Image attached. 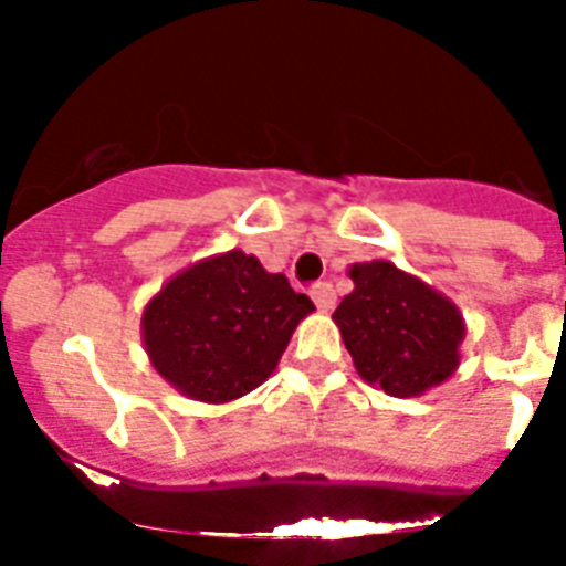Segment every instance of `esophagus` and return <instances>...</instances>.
I'll use <instances>...</instances> for the list:
<instances>
[{
    "instance_id": "esophagus-1",
    "label": "esophagus",
    "mask_w": 566,
    "mask_h": 566,
    "mask_svg": "<svg viewBox=\"0 0 566 566\" xmlns=\"http://www.w3.org/2000/svg\"><path fill=\"white\" fill-rule=\"evenodd\" d=\"M311 296H313V302H316V307H319L322 313L334 311L336 293H334V287H331V284H327V282L316 284V287H313V291H311Z\"/></svg>"
}]
</instances>
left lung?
<instances>
[{
    "label": "left lung",
    "mask_w": 566,
    "mask_h": 566,
    "mask_svg": "<svg viewBox=\"0 0 566 566\" xmlns=\"http://www.w3.org/2000/svg\"><path fill=\"white\" fill-rule=\"evenodd\" d=\"M354 291L334 311L356 374L391 397H420L460 365L467 322L452 298L386 259L348 268Z\"/></svg>",
    "instance_id": "obj_1"
}]
</instances>
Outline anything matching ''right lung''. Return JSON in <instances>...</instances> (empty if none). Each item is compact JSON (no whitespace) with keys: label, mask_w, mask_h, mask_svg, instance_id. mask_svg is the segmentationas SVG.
<instances>
[{"label":"right lung","mask_w":566,"mask_h":566,"mask_svg":"<svg viewBox=\"0 0 566 566\" xmlns=\"http://www.w3.org/2000/svg\"><path fill=\"white\" fill-rule=\"evenodd\" d=\"M311 298L255 255L227 250L175 273L146 302L140 339L151 368L189 400L232 402L282 359Z\"/></svg>","instance_id":"obj_1"}]
</instances>
